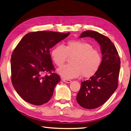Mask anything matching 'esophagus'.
<instances>
[{
    "label": "esophagus",
    "instance_id": "1",
    "mask_svg": "<svg viewBox=\"0 0 131 131\" xmlns=\"http://www.w3.org/2000/svg\"><path fill=\"white\" fill-rule=\"evenodd\" d=\"M62 81L64 82H66V83H70V82H71V81L70 80H67V79H64V78H63L62 79Z\"/></svg>",
    "mask_w": 131,
    "mask_h": 131
}]
</instances>
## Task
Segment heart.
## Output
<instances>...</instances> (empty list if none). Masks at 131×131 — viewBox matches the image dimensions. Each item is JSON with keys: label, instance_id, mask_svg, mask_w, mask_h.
I'll use <instances>...</instances> for the list:
<instances>
[{"label": "heart", "instance_id": "1", "mask_svg": "<svg viewBox=\"0 0 131 131\" xmlns=\"http://www.w3.org/2000/svg\"><path fill=\"white\" fill-rule=\"evenodd\" d=\"M52 59L56 65L61 67L68 57L71 64L66 65L58 69L60 75L67 79L77 78L82 74L89 78L95 74L101 64V56L98 50L92 49L88 42L81 40H70L66 46L57 45L51 52Z\"/></svg>", "mask_w": 131, "mask_h": 131}]
</instances>
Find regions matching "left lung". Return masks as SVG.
I'll list each match as a JSON object with an SVG mask.
<instances>
[{"mask_svg": "<svg viewBox=\"0 0 131 131\" xmlns=\"http://www.w3.org/2000/svg\"><path fill=\"white\" fill-rule=\"evenodd\" d=\"M86 37L99 43L102 60L95 74L81 82L76 100L82 107L94 109L105 103L117 88L121 61L117 50L109 38L91 30L82 32L80 37Z\"/></svg>", "mask_w": 131, "mask_h": 131, "instance_id": "8db88e82", "label": "left lung"}]
</instances>
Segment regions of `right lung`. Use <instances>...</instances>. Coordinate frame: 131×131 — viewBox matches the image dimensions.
<instances>
[{
	"mask_svg": "<svg viewBox=\"0 0 131 131\" xmlns=\"http://www.w3.org/2000/svg\"><path fill=\"white\" fill-rule=\"evenodd\" d=\"M70 33L41 31L29 33L12 54L11 79L22 99L35 105L47 103L61 78L55 70L50 50ZM45 73L50 75L43 76Z\"/></svg>",
	"mask_w": 131,
	"mask_h": 131,
	"instance_id": "right-lung-1",
	"label": "right lung"
}]
</instances>
